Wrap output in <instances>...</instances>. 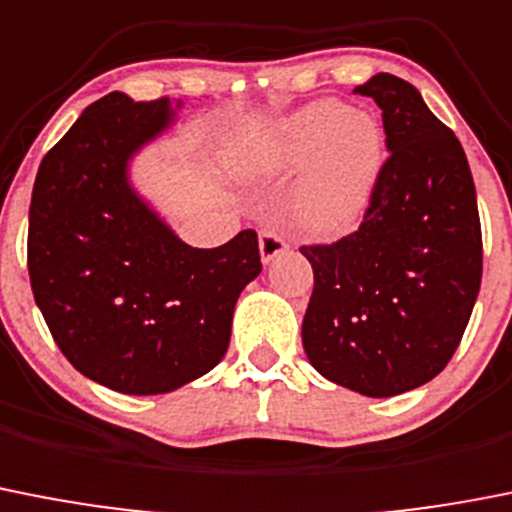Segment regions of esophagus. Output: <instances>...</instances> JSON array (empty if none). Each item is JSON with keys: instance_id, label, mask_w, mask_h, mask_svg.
<instances>
[{"instance_id": "34e87169", "label": "esophagus", "mask_w": 512, "mask_h": 512, "mask_svg": "<svg viewBox=\"0 0 512 512\" xmlns=\"http://www.w3.org/2000/svg\"><path fill=\"white\" fill-rule=\"evenodd\" d=\"M287 241L279 236V233L274 231H261L259 233V251H261V261L264 264H269V261H274L279 253L287 251Z\"/></svg>"}]
</instances>
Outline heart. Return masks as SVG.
<instances>
[{
    "instance_id": "obj_1",
    "label": "heart",
    "mask_w": 512,
    "mask_h": 512,
    "mask_svg": "<svg viewBox=\"0 0 512 512\" xmlns=\"http://www.w3.org/2000/svg\"><path fill=\"white\" fill-rule=\"evenodd\" d=\"M297 218L314 233L345 231L368 208L383 167V131L368 114L340 101H317L297 111L248 159L259 172L302 170Z\"/></svg>"
}]
</instances>
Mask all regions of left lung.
<instances>
[{
    "instance_id": "1",
    "label": "left lung",
    "mask_w": 512,
    "mask_h": 512,
    "mask_svg": "<svg viewBox=\"0 0 512 512\" xmlns=\"http://www.w3.org/2000/svg\"><path fill=\"white\" fill-rule=\"evenodd\" d=\"M355 93L383 111L391 154L358 231L299 248L314 271L302 342L327 381L388 398L452 360L480 294L482 231L462 144L421 93L391 73Z\"/></svg>"
}]
</instances>
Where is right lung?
Segmentation results:
<instances>
[{"label": "right lung", "instance_id": "obj_1", "mask_svg": "<svg viewBox=\"0 0 512 512\" xmlns=\"http://www.w3.org/2000/svg\"><path fill=\"white\" fill-rule=\"evenodd\" d=\"M175 109L170 98H98L45 154L32 187L37 307L78 373L129 396L170 393L213 370L238 297L261 274L256 231L192 248L131 187V157L170 129Z\"/></svg>", "mask_w": 512, "mask_h": 512}]
</instances>
